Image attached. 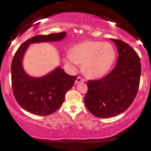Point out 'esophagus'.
<instances>
[{"label": "esophagus", "instance_id": "esophagus-1", "mask_svg": "<svg viewBox=\"0 0 151 151\" xmlns=\"http://www.w3.org/2000/svg\"><path fill=\"white\" fill-rule=\"evenodd\" d=\"M84 81V79H81V77H77V79H76L75 81V83H82V82Z\"/></svg>", "mask_w": 151, "mask_h": 151}]
</instances>
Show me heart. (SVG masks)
<instances>
[{
    "mask_svg": "<svg viewBox=\"0 0 151 151\" xmlns=\"http://www.w3.org/2000/svg\"><path fill=\"white\" fill-rule=\"evenodd\" d=\"M116 58V49L111 44L88 40L74 45L71 53L66 54L65 61L73 70L83 64L82 70L85 75L98 79L110 71Z\"/></svg>",
    "mask_w": 151,
    "mask_h": 151,
    "instance_id": "b5f03b06",
    "label": "heart"
}]
</instances>
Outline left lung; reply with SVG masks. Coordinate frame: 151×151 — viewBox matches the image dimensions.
<instances>
[{
	"label": "left lung",
	"mask_w": 151,
	"mask_h": 151,
	"mask_svg": "<svg viewBox=\"0 0 151 151\" xmlns=\"http://www.w3.org/2000/svg\"><path fill=\"white\" fill-rule=\"evenodd\" d=\"M117 47L116 66L106 77L88 81L84 98L86 108L98 118L123 113L134 101L140 83L141 63L136 51L120 40L110 39Z\"/></svg>",
	"instance_id": "8db88e82"
}]
</instances>
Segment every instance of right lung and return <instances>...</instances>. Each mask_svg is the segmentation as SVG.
<instances>
[{"label":"right lung","instance_id":"right-lung-1","mask_svg":"<svg viewBox=\"0 0 151 151\" xmlns=\"http://www.w3.org/2000/svg\"><path fill=\"white\" fill-rule=\"evenodd\" d=\"M65 36L66 32L34 36L23 43L13 57L11 65L13 93L18 104L29 113L47 116L58 110L64 102L66 92L73 86L77 76L69 75L58 66L43 77H31L23 67L25 53L30 44L59 42Z\"/></svg>","mask_w":151,"mask_h":151}]
</instances>
